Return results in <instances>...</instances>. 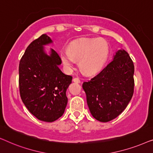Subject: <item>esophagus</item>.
Instances as JSON below:
<instances>
[{"instance_id":"34e87169","label":"esophagus","mask_w":153,"mask_h":153,"mask_svg":"<svg viewBox=\"0 0 153 153\" xmlns=\"http://www.w3.org/2000/svg\"><path fill=\"white\" fill-rule=\"evenodd\" d=\"M73 81L75 83H80V79H79V78H78V77H74V78H73Z\"/></svg>"}]
</instances>
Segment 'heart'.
Segmentation results:
<instances>
[{
	"instance_id": "obj_1",
	"label": "heart",
	"mask_w": 153,
	"mask_h": 153,
	"mask_svg": "<svg viewBox=\"0 0 153 153\" xmlns=\"http://www.w3.org/2000/svg\"><path fill=\"white\" fill-rule=\"evenodd\" d=\"M109 54V46L105 39L86 38L76 40L68 50L60 53L62 63L67 68L74 66L79 60V68L85 74H93L101 70Z\"/></svg>"
}]
</instances>
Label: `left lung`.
Returning a JSON list of instances; mask_svg holds the SVG:
<instances>
[{
  "label": "left lung",
  "mask_w": 153,
  "mask_h": 153,
  "mask_svg": "<svg viewBox=\"0 0 153 153\" xmlns=\"http://www.w3.org/2000/svg\"><path fill=\"white\" fill-rule=\"evenodd\" d=\"M134 65L125 50H118L111 60L91 80L83 82L92 116L106 123L118 117L128 105L134 88Z\"/></svg>",
  "instance_id": "obj_1"
}]
</instances>
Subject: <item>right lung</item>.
<instances>
[{"instance_id":"add662e5","label":"right lung","mask_w":153,"mask_h":153,"mask_svg":"<svg viewBox=\"0 0 153 153\" xmlns=\"http://www.w3.org/2000/svg\"><path fill=\"white\" fill-rule=\"evenodd\" d=\"M52 43L46 34L33 41L21 58L19 85L24 105L39 120L53 122L64 114L68 97L66 91L72 76L58 68L61 59L53 49L50 55L44 45Z\"/></svg>"}]
</instances>
